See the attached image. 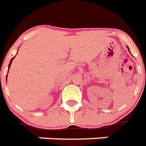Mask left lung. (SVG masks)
<instances>
[{
	"label": "left lung",
	"mask_w": 146,
	"mask_h": 146,
	"mask_svg": "<svg viewBox=\"0 0 146 146\" xmlns=\"http://www.w3.org/2000/svg\"><path fill=\"white\" fill-rule=\"evenodd\" d=\"M128 50H129V48H128Z\"/></svg>",
	"instance_id": "8db88e82"
}]
</instances>
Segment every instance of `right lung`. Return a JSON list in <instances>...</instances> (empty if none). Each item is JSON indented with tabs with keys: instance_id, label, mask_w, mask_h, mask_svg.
Instances as JSON below:
<instances>
[{
	"instance_id": "right-lung-1",
	"label": "right lung",
	"mask_w": 146,
	"mask_h": 146,
	"mask_svg": "<svg viewBox=\"0 0 146 146\" xmlns=\"http://www.w3.org/2000/svg\"><path fill=\"white\" fill-rule=\"evenodd\" d=\"M14 58H15V56H14L13 58H12V59H11V60H10V64H9V66H8V68H10V65H11V63H12V61H13V59Z\"/></svg>"
}]
</instances>
